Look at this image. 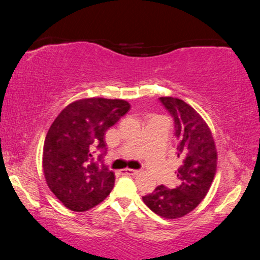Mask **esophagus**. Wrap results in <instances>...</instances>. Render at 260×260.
Masks as SVG:
<instances>
[{
  "instance_id": "obj_1",
  "label": "esophagus",
  "mask_w": 260,
  "mask_h": 260,
  "mask_svg": "<svg viewBox=\"0 0 260 260\" xmlns=\"http://www.w3.org/2000/svg\"><path fill=\"white\" fill-rule=\"evenodd\" d=\"M124 174H126V175H137L138 173H140V170H135V169H130V168H126L123 170Z\"/></svg>"
}]
</instances>
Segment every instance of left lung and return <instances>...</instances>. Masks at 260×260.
Returning <instances> with one entry per match:
<instances>
[{
	"instance_id": "1",
	"label": "left lung",
	"mask_w": 260,
	"mask_h": 260,
	"mask_svg": "<svg viewBox=\"0 0 260 260\" xmlns=\"http://www.w3.org/2000/svg\"><path fill=\"white\" fill-rule=\"evenodd\" d=\"M159 101L173 116L175 136L180 142L177 186L161 184L142 199L157 215L177 219L197 208L207 195L216 173L218 154L208 124L189 104L174 97H161Z\"/></svg>"
}]
</instances>
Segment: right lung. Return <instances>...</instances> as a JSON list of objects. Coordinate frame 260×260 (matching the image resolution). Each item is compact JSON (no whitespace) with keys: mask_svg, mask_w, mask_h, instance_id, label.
I'll list each match as a JSON object with an SVG mask.
<instances>
[{"mask_svg":"<svg viewBox=\"0 0 260 260\" xmlns=\"http://www.w3.org/2000/svg\"><path fill=\"white\" fill-rule=\"evenodd\" d=\"M123 99L84 98L71 103L52 123L44 143L42 168L52 193L73 212H85L104 201L115 174L93 157L105 150V133L129 111Z\"/></svg>","mask_w":260,"mask_h":260,"instance_id":"obj_1","label":"right lung"}]
</instances>
